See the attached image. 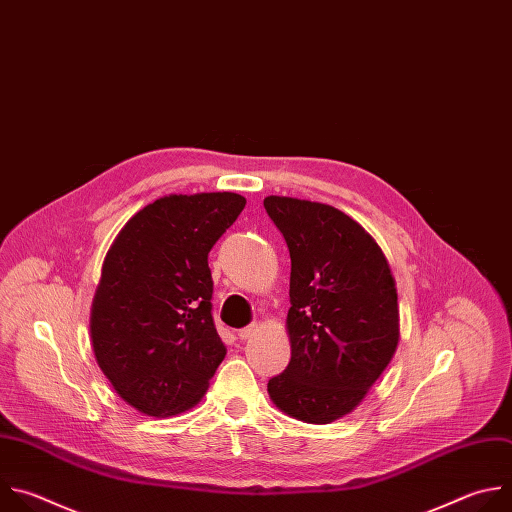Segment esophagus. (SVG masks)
Segmentation results:
<instances>
[{
  "mask_svg": "<svg viewBox=\"0 0 512 512\" xmlns=\"http://www.w3.org/2000/svg\"><path fill=\"white\" fill-rule=\"evenodd\" d=\"M256 331H258V325H248V327H244V329H240V331H238V339L246 341V339L254 337V333H256Z\"/></svg>",
  "mask_w": 512,
  "mask_h": 512,
  "instance_id": "esophagus-1",
  "label": "esophagus"
}]
</instances>
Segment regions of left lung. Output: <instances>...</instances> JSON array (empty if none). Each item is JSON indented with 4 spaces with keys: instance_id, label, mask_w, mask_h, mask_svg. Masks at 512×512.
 Masks as SVG:
<instances>
[{
    "instance_id": "obj_1",
    "label": "left lung",
    "mask_w": 512,
    "mask_h": 512,
    "mask_svg": "<svg viewBox=\"0 0 512 512\" xmlns=\"http://www.w3.org/2000/svg\"><path fill=\"white\" fill-rule=\"evenodd\" d=\"M290 252L288 367L272 403L306 424H331L363 401L399 343L397 288L373 236L327 203L268 195Z\"/></svg>"
}]
</instances>
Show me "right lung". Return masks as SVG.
Instances as JSON below:
<instances>
[{
  "label": "right lung",
  "instance_id": "1",
  "mask_svg": "<svg viewBox=\"0 0 512 512\" xmlns=\"http://www.w3.org/2000/svg\"><path fill=\"white\" fill-rule=\"evenodd\" d=\"M244 206L230 191L159 197L125 224L102 262L92 351L113 389L145 416L191 410L226 357L208 254Z\"/></svg>",
  "mask_w": 512,
  "mask_h": 512
}]
</instances>
